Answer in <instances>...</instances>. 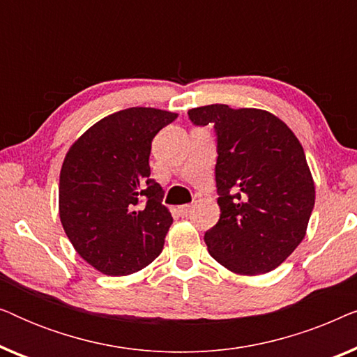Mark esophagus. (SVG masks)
Instances as JSON below:
<instances>
[{"mask_svg":"<svg viewBox=\"0 0 357 357\" xmlns=\"http://www.w3.org/2000/svg\"><path fill=\"white\" fill-rule=\"evenodd\" d=\"M192 211H193V204H183V206H178V214L182 218H187Z\"/></svg>","mask_w":357,"mask_h":357,"instance_id":"esophagus-1","label":"esophagus"}]
</instances>
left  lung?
I'll return each instance as SVG.
<instances>
[{
    "label": "left lung",
    "mask_w": 357,
    "mask_h": 357,
    "mask_svg": "<svg viewBox=\"0 0 357 357\" xmlns=\"http://www.w3.org/2000/svg\"><path fill=\"white\" fill-rule=\"evenodd\" d=\"M195 125H214L221 209L204 234L219 265L241 276L275 270L304 241L315 183L304 148L284 121L261 109L211 104L188 110Z\"/></svg>",
    "instance_id": "8db88e82"
}]
</instances>
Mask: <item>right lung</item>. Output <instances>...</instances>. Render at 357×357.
<instances>
[{
  "mask_svg": "<svg viewBox=\"0 0 357 357\" xmlns=\"http://www.w3.org/2000/svg\"><path fill=\"white\" fill-rule=\"evenodd\" d=\"M178 114L151 107L115 112L86 130L63 160L58 211L68 238L97 271L126 276L162 252L172 214L151 178L154 136Z\"/></svg>",
  "mask_w": 357,
  "mask_h": 357,
  "instance_id": "add662e5",
  "label": "right lung"
}]
</instances>
